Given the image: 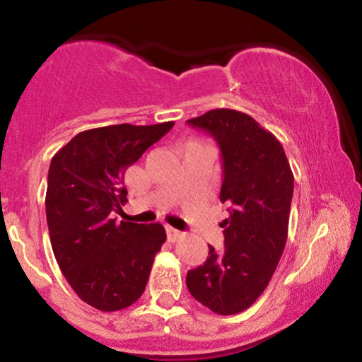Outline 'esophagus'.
<instances>
[{
  "label": "esophagus",
  "mask_w": 362,
  "mask_h": 362,
  "mask_svg": "<svg viewBox=\"0 0 362 362\" xmlns=\"http://www.w3.org/2000/svg\"><path fill=\"white\" fill-rule=\"evenodd\" d=\"M182 231H178V230H175V228H172V226H167V238H168V242H177L178 238H182Z\"/></svg>",
  "instance_id": "obj_1"
}]
</instances>
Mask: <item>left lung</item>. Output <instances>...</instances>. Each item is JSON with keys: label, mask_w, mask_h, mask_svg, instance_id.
<instances>
[{"label": "left lung", "mask_w": 362, "mask_h": 362, "mask_svg": "<svg viewBox=\"0 0 362 362\" xmlns=\"http://www.w3.org/2000/svg\"><path fill=\"white\" fill-rule=\"evenodd\" d=\"M187 122L218 141L224 248L187 272L189 293L218 315L242 313L271 282L288 240L294 175L279 139L243 112L213 109Z\"/></svg>", "instance_id": "1"}]
</instances>
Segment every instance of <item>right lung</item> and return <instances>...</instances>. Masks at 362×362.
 <instances>
[{
    "label": "right lung",
    "mask_w": 362,
    "mask_h": 362,
    "mask_svg": "<svg viewBox=\"0 0 362 362\" xmlns=\"http://www.w3.org/2000/svg\"><path fill=\"white\" fill-rule=\"evenodd\" d=\"M173 124L88 129L52 156L45 194L52 252L74 293L93 308L124 310L146 289L165 228L117 223L112 214L127 202L126 170Z\"/></svg>",
    "instance_id": "right-lung-1"
}]
</instances>
